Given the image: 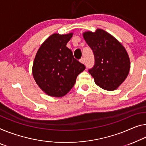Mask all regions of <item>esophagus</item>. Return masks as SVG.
<instances>
[{"label": "esophagus", "instance_id": "esophagus-1", "mask_svg": "<svg viewBox=\"0 0 146 146\" xmlns=\"http://www.w3.org/2000/svg\"><path fill=\"white\" fill-rule=\"evenodd\" d=\"M80 61L81 63H82V64H84L85 63V60H84V58H82V59L80 60Z\"/></svg>", "mask_w": 146, "mask_h": 146}]
</instances>
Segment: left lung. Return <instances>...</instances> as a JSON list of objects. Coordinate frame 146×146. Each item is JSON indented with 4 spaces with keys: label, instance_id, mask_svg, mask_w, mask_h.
I'll return each mask as SVG.
<instances>
[{
    "label": "left lung",
    "instance_id": "obj_1",
    "mask_svg": "<svg viewBox=\"0 0 146 146\" xmlns=\"http://www.w3.org/2000/svg\"><path fill=\"white\" fill-rule=\"evenodd\" d=\"M83 36L95 56V65L89 72L95 84L107 91L117 89L131 68L125 48L115 37L100 29L84 32Z\"/></svg>",
    "mask_w": 146,
    "mask_h": 146
}]
</instances>
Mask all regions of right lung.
Wrapping results in <instances>:
<instances>
[{"instance_id":"right-lung-1","label":"right lung","mask_w":146,"mask_h":146,"mask_svg":"<svg viewBox=\"0 0 146 146\" xmlns=\"http://www.w3.org/2000/svg\"><path fill=\"white\" fill-rule=\"evenodd\" d=\"M72 36V33L51 35L36 54L32 69L33 78L40 88L50 96L66 95L74 86L77 76L86 68L66 47Z\"/></svg>"}]
</instances>
